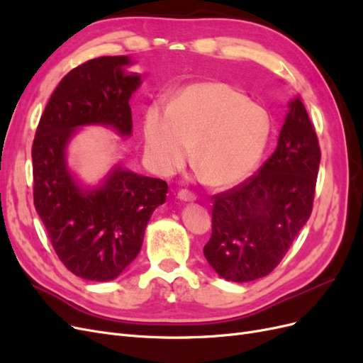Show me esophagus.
Segmentation results:
<instances>
[{"label":"esophagus","instance_id":"1","mask_svg":"<svg viewBox=\"0 0 363 363\" xmlns=\"http://www.w3.org/2000/svg\"><path fill=\"white\" fill-rule=\"evenodd\" d=\"M177 199H179L180 201H184V203H192V201L196 200V196H195L192 192H189V191L182 189V191H179V194H177Z\"/></svg>","mask_w":363,"mask_h":363}]
</instances>
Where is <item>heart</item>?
<instances>
[{"label":"heart","instance_id":"1","mask_svg":"<svg viewBox=\"0 0 363 363\" xmlns=\"http://www.w3.org/2000/svg\"><path fill=\"white\" fill-rule=\"evenodd\" d=\"M272 124L262 106L224 82L186 86L168 111L151 106L144 118L145 157L155 171L171 175L191 156L207 184L232 188L256 169Z\"/></svg>","mask_w":363,"mask_h":363}]
</instances>
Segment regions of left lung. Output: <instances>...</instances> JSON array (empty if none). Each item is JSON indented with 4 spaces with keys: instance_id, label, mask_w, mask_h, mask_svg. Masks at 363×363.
<instances>
[{
    "instance_id": "1",
    "label": "left lung",
    "mask_w": 363,
    "mask_h": 363,
    "mask_svg": "<svg viewBox=\"0 0 363 363\" xmlns=\"http://www.w3.org/2000/svg\"><path fill=\"white\" fill-rule=\"evenodd\" d=\"M288 107L277 148L259 172L213 196L212 236L203 252L225 280L268 276L312 213L321 151L300 96Z\"/></svg>"
}]
</instances>
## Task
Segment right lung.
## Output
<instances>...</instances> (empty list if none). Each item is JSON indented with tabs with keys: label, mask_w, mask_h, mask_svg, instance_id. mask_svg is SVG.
<instances>
[{
	"label": "right lung",
	"mask_w": 363,
	"mask_h": 363,
	"mask_svg": "<svg viewBox=\"0 0 363 363\" xmlns=\"http://www.w3.org/2000/svg\"><path fill=\"white\" fill-rule=\"evenodd\" d=\"M128 56L86 62L63 77L43 111L31 148L35 207L54 251L72 274L111 281L139 255L155 208L168 184L124 168L121 162L100 183L84 186L68 164V147L87 125L130 138V98L142 77L128 72Z\"/></svg>",
	"instance_id": "add662e5"
}]
</instances>
